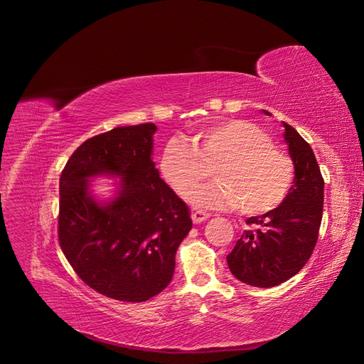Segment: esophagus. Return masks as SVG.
Wrapping results in <instances>:
<instances>
[{
    "mask_svg": "<svg viewBox=\"0 0 364 364\" xmlns=\"http://www.w3.org/2000/svg\"><path fill=\"white\" fill-rule=\"evenodd\" d=\"M210 215L209 213H205V212H200V210H196V212H193V215H191V218H193V222L194 223H201V222H204L207 218H209Z\"/></svg>",
    "mask_w": 364,
    "mask_h": 364,
    "instance_id": "34e87169",
    "label": "esophagus"
}]
</instances>
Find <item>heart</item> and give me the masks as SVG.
<instances>
[{
    "instance_id": "heart-1",
    "label": "heart",
    "mask_w": 364,
    "mask_h": 364,
    "mask_svg": "<svg viewBox=\"0 0 364 364\" xmlns=\"http://www.w3.org/2000/svg\"><path fill=\"white\" fill-rule=\"evenodd\" d=\"M216 181L193 192L189 201L200 209H235L264 215L277 209L295 181V164L271 144L269 136L245 119L213 124L193 137V144L171 139L166 144L160 171L181 196L210 174Z\"/></svg>"
}]
</instances>
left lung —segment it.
I'll return each mask as SVG.
<instances>
[{
	"mask_svg": "<svg viewBox=\"0 0 364 364\" xmlns=\"http://www.w3.org/2000/svg\"><path fill=\"white\" fill-rule=\"evenodd\" d=\"M283 127L295 164L293 186L277 209L246 219L249 228L227 256L235 279L255 287L282 284L302 269L317 243L323 216L324 181L316 155L290 124L283 121Z\"/></svg>",
	"mask_w": 364,
	"mask_h": 364,
	"instance_id": "left-lung-1",
	"label": "left lung"
}]
</instances>
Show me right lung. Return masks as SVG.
Masks as SVG:
<instances>
[{
	"mask_svg": "<svg viewBox=\"0 0 364 364\" xmlns=\"http://www.w3.org/2000/svg\"><path fill=\"white\" fill-rule=\"evenodd\" d=\"M152 123L115 127L80 145L60 175L59 245L80 279L108 298L144 302L171 282L193 228L186 204L152 161ZM117 178L99 199L92 180Z\"/></svg>",
	"mask_w": 364,
	"mask_h": 364,
	"instance_id": "right-lung-1",
	"label": "right lung"
}]
</instances>
